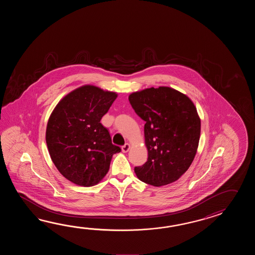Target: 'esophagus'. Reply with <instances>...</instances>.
Returning <instances> with one entry per match:
<instances>
[{"label": "esophagus", "mask_w": 255, "mask_h": 255, "mask_svg": "<svg viewBox=\"0 0 255 255\" xmlns=\"http://www.w3.org/2000/svg\"><path fill=\"white\" fill-rule=\"evenodd\" d=\"M129 149L130 144H128V143H126L125 145L122 146V152H124V153H127Z\"/></svg>", "instance_id": "esophagus-1"}]
</instances>
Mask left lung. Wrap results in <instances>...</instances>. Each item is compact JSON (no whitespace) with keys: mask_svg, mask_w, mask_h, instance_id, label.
<instances>
[{"mask_svg":"<svg viewBox=\"0 0 255 255\" xmlns=\"http://www.w3.org/2000/svg\"><path fill=\"white\" fill-rule=\"evenodd\" d=\"M130 104L146 122L147 161L135 167L141 181L155 187L172 183L190 168L195 157L201 119L195 105L171 87H150L130 94Z\"/></svg>","mask_w":255,"mask_h":255,"instance_id":"1","label":"left lung"}]
</instances>
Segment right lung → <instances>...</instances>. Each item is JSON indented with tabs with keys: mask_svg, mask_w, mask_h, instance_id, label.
Here are the masks:
<instances>
[{
	"mask_svg": "<svg viewBox=\"0 0 255 255\" xmlns=\"http://www.w3.org/2000/svg\"><path fill=\"white\" fill-rule=\"evenodd\" d=\"M117 98V93L82 86L62 98L50 115L45 133L49 154L71 182L98 184L109 172L113 155L121 151L100 123Z\"/></svg>",
	"mask_w": 255,
	"mask_h": 255,
	"instance_id": "right-lung-1",
	"label": "right lung"
}]
</instances>
